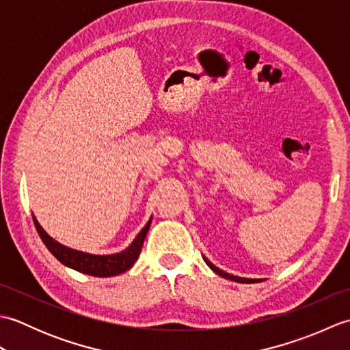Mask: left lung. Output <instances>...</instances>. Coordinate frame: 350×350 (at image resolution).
Listing matches in <instances>:
<instances>
[{
	"label": "left lung",
	"mask_w": 350,
	"mask_h": 350,
	"mask_svg": "<svg viewBox=\"0 0 350 350\" xmlns=\"http://www.w3.org/2000/svg\"><path fill=\"white\" fill-rule=\"evenodd\" d=\"M203 258H204V262L207 263V266H209L213 272H217L218 275H221V277H224V278H227V280L237 281V282H258V281H260V280H251V278H241V277H234V275H232V273H227V272H224V271H221L219 267H217V266H215L213 263H211L209 260H207L206 257H203Z\"/></svg>",
	"instance_id": "1"
}]
</instances>
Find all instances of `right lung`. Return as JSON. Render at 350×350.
Wrapping results in <instances>:
<instances>
[{
  "mask_svg": "<svg viewBox=\"0 0 350 350\" xmlns=\"http://www.w3.org/2000/svg\"><path fill=\"white\" fill-rule=\"evenodd\" d=\"M33 221H34L37 233H39L43 243L46 245V248L51 251V254L57 260H60L63 265L69 266L78 272L92 275V277H114V275H120L128 269H131L133 263L138 260L141 248H143V243L146 239V234L148 232V228H150L152 218L148 219L144 228L141 230L138 236L133 239V242L128 248L122 252H117V254H109V256L87 254V252H81V251L64 247V245L52 239V237L42 228V226L37 222L34 217H33Z\"/></svg>",
  "mask_w": 350,
  "mask_h": 350,
  "instance_id": "obj_1",
  "label": "right lung"
}]
</instances>
